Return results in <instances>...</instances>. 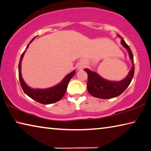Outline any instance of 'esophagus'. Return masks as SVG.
Instances as JSON below:
<instances>
[{
	"instance_id": "obj_1",
	"label": "esophagus",
	"mask_w": 151,
	"mask_h": 151,
	"mask_svg": "<svg viewBox=\"0 0 151 151\" xmlns=\"http://www.w3.org/2000/svg\"><path fill=\"white\" fill-rule=\"evenodd\" d=\"M84 66L85 65L84 63H79L78 66H77V68L78 70H82L84 67Z\"/></svg>"
}]
</instances>
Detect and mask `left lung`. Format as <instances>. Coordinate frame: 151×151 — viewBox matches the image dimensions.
<instances>
[{
	"label": "left lung",
	"instance_id": "8db88e82",
	"mask_svg": "<svg viewBox=\"0 0 151 151\" xmlns=\"http://www.w3.org/2000/svg\"><path fill=\"white\" fill-rule=\"evenodd\" d=\"M117 36L121 38L122 45L128 51L129 59L132 63V67L127 76L119 81L107 80L94 71L90 70L88 68H84V70L87 73L88 78L87 83V90L92 96L100 99H109L118 96L129 86L133 78L135 65H133V53L124 40L119 34H117Z\"/></svg>",
	"mask_w": 151,
	"mask_h": 151
}]
</instances>
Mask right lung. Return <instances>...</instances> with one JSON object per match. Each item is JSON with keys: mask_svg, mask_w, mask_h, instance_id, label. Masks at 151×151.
Here are the masks:
<instances>
[{"mask_svg": "<svg viewBox=\"0 0 151 151\" xmlns=\"http://www.w3.org/2000/svg\"><path fill=\"white\" fill-rule=\"evenodd\" d=\"M35 38V37L33 38L29 44H28L26 47V49L28 48L29 44L32 42V41ZM26 51V50L24 51L23 53L22 54L18 65L19 80H20L22 88L23 89L24 93L27 96H28L29 97L31 98L32 99L42 104H50L58 102L63 97L65 92H66L68 83H69L70 79L73 78V76L75 75V70H73L72 72L65 76L64 78L59 84H56L55 86L44 89L32 88L28 86V84L24 82L21 73L22 61Z\"/></svg>", "mask_w": 151, "mask_h": 151, "instance_id": "1", "label": "right lung"}]
</instances>
